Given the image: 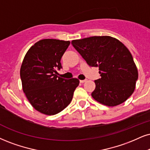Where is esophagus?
<instances>
[{
    "instance_id": "1",
    "label": "esophagus",
    "mask_w": 150,
    "mask_h": 150,
    "mask_svg": "<svg viewBox=\"0 0 150 150\" xmlns=\"http://www.w3.org/2000/svg\"><path fill=\"white\" fill-rule=\"evenodd\" d=\"M87 80H80V83H83L86 82Z\"/></svg>"
}]
</instances>
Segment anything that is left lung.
I'll return each instance as SVG.
<instances>
[{"label": "left lung", "instance_id": "8db88e82", "mask_svg": "<svg viewBox=\"0 0 150 150\" xmlns=\"http://www.w3.org/2000/svg\"><path fill=\"white\" fill-rule=\"evenodd\" d=\"M71 44L91 67H99L101 79L95 80L91 95L97 102L115 106L134 93L138 77L137 67L125 44L110 36L74 40Z\"/></svg>", "mask_w": 150, "mask_h": 150}]
</instances>
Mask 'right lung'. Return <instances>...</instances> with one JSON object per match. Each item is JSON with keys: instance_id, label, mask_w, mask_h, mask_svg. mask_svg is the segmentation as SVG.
<instances>
[{"instance_id": "1", "label": "right lung", "mask_w": 150, "mask_h": 150, "mask_svg": "<svg viewBox=\"0 0 150 150\" xmlns=\"http://www.w3.org/2000/svg\"><path fill=\"white\" fill-rule=\"evenodd\" d=\"M69 41L44 39L33 45L22 62L20 76L22 88L32 106L42 114L53 115L71 102L79 84L78 79L59 77L60 60Z\"/></svg>"}]
</instances>
